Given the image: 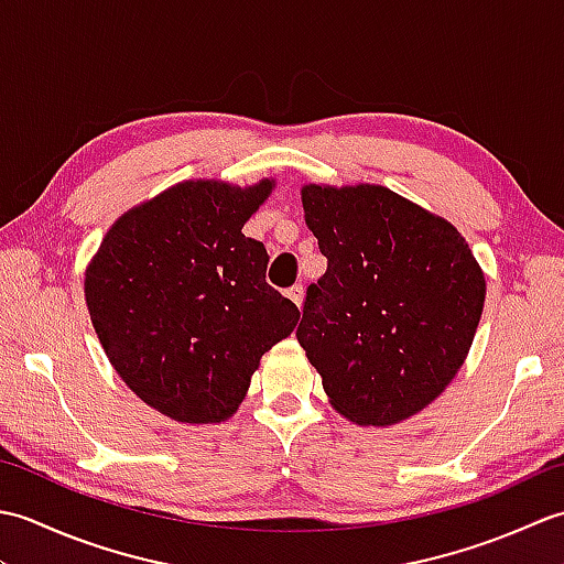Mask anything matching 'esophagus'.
<instances>
[{"label":"esophagus","mask_w":564,"mask_h":564,"mask_svg":"<svg viewBox=\"0 0 564 564\" xmlns=\"http://www.w3.org/2000/svg\"><path fill=\"white\" fill-rule=\"evenodd\" d=\"M285 295H289L291 301H293L297 307H301V305H303V297H305V289H303V285H291V289L285 291Z\"/></svg>","instance_id":"34e87169"}]
</instances>
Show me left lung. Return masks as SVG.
Masks as SVG:
<instances>
[{
  "instance_id": "obj_1",
  "label": "left lung",
  "mask_w": 564,
  "mask_h": 564,
  "mask_svg": "<svg viewBox=\"0 0 564 564\" xmlns=\"http://www.w3.org/2000/svg\"><path fill=\"white\" fill-rule=\"evenodd\" d=\"M301 194L327 271L307 289L295 337L334 410L361 426L398 424L458 373L485 273L448 220L386 186Z\"/></svg>"
}]
</instances>
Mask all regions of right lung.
<instances>
[{
	"label": "right lung",
	"instance_id": "obj_1",
	"mask_svg": "<svg viewBox=\"0 0 564 564\" xmlns=\"http://www.w3.org/2000/svg\"><path fill=\"white\" fill-rule=\"evenodd\" d=\"M271 188L273 178L166 188L111 225L84 273L116 373L174 422L230 419L261 356L301 319L267 283V247L242 235Z\"/></svg>",
	"mask_w": 564,
	"mask_h": 564
}]
</instances>
